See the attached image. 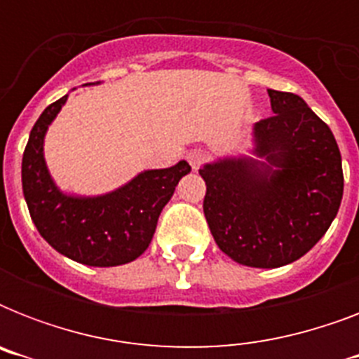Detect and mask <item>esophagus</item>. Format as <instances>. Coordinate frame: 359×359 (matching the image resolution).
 <instances>
[{
	"mask_svg": "<svg viewBox=\"0 0 359 359\" xmlns=\"http://www.w3.org/2000/svg\"><path fill=\"white\" fill-rule=\"evenodd\" d=\"M188 162H190V165L194 169H199L201 168V163L207 160V152L201 151V149H194V151L188 152Z\"/></svg>",
	"mask_w": 359,
	"mask_h": 359,
	"instance_id": "34e87169",
	"label": "esophagus"
}]
</instances>
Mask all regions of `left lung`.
<instances>
[{
	"label": "left lung",
	"instance_id": "left-lung-1",
	"mask_svg": "<svg viewBox=\"0 0 359 359\" xmlns=\"http://www.w3.org/2000/svg\"><path fill=\"white\" fill-rule=\"evenodd\" d=\"M268 97L273 115L253 126L255 158H219L199 169L216 244L253 268L306 255L343 199L341 152L328 124L294 93L268 89Z\"/></svg>",
	"mask_w": 359,
	"mask_h": 359
}]
</instances>
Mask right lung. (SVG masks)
Wrapping results in <instances>:
<instances>
[{
    "instance_id": "1",
    "label": "right lung",
    "mask_w": 359,
    "mask_h": 359,
    "mask_svg": "<svg viewBox=\"0 0 359 359\" xmlns=\"http://www.w3.org/2000/svg\"><path fill=\"white\" fill-rule=\"evenodd\" d=\"M69 95L50 104L29 134L22 158V188L41 236L61 255L87 266L132 262L151 244L162 208L179 180L191 171L180 160L173 168L147 169L117 190L83 197L65 194L44 160V135Z\"/></svg>"
}]
</instances>
